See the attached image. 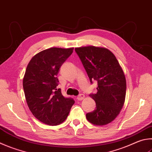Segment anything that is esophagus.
I'll list each match as a JSON object with an SVG mask.
<instances>
[{"label":"esophagus","mask_w":152,"mask_h":152,"mask_svg":"<svg viewBox=\"0 0 152 152\" xmlns=\"http://www.w3.org/2000/svg\"><path fill=\"white\" fill-rule=\"evenodd\" d=\"M84 98H85V96H84V94H80V95L78 96V97L76 98V99H77V100H78L80 101V100H84Z\"/></svg>","instance_id":"1"}]
</instances>
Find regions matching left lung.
Returning <instances> with one entry per match:
<instances>
[{
    "label": "left lung",
    "instance_id": "obj_1",
    "mask_svg": "<svg viewBox=\"0 0 152 152\" xmlns=\"http://www.w3.org/2000/svg\"><path fill=\"white\" fill-rule=\"evenodd\" d=\"M91 84L98 82L97 92L91 94L96 109L86 114L88 122L97 126L112 122L122 110L126 98L125 75L114 54L108 49L94 46L76 48Z\"/></svg>",
    "mask_w": 152,
    "mask_h": 152
}]
</instances>
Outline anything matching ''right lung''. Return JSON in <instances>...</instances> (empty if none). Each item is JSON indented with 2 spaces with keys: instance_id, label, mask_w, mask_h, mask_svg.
<instances>
[{
  "instance_id": "1",
  "label": "right lung",
  "mask_w": 152,
  "mask_h": 152,
  "mask_svg": "<svg viewBox=\"0 0 152 152\" xmlns=\"http://www.w3.org/2000/svg\"><path fill=\"white\" fill-rule=\"evenodd\" d=\"M73 50L54 47L45 50L33 56L26 67L23 89L27 104L34 116L47 125L64 122L75 102L56 88L59 69Z\"/></svg>"
}]
</instances>
